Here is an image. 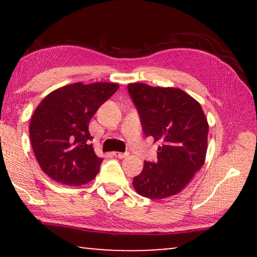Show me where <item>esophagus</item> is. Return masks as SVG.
<instances>
[{"label":"esophagus","instance_id":"34e87169","mask_svg":"<svg viewBox=\"0 0 257 257\" xmlns=\"http://www.w3.org/2000/svg\"><path fill=\"white\" fill-rule=\"evenodd\" d=\"M113 156L115 158H119V159H122V158H125L127 156V153H121V152H113Z\"/></svg>","mask_w":257,"mask_h":257}]
</instances>
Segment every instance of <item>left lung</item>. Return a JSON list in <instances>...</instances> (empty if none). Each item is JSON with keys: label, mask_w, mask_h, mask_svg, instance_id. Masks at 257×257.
I'll return each mask as SVG.
<instances>
[{"label": "left lung", "mask_w": 257, "mask_h": 257, "mask_svg": "<svg viewBox=\"0 0 257 257\" xmlns=\"http://www.w3.org/2000/svg\"><path fill=\"white\" fill-rule=\"evenodd\" d=\"M127 89L144 133L160 143L158 161L144 163L142 173L133 178V187L153 200L179 194L206 160L209 125L201 105L179 87L131 83Z\"/></svg>", "instance_id": "left-lung-1"}]
</instances>
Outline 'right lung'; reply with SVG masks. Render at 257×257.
Returning a JSON list of instances; mask_svg holds the SVG:
<instances>
[{
	"instance_id": "add662e5",
	"label": "right lung",
	"mask_w": 257,
	"mask_h": 257,
	"mask_svg": "<svg viewBox=\"0 0 257 257\" xmlns=\"http://www.w3.org/2000/svg\"><path fill=\"white\" fill-rule=\"evenodd\" d=\"M119 84L82 82L58 87L38 104L30 120V140L37 163L59 184L80 186L93 180L103 158L94 152L89 122Z\"/></svg>"
}]
</instances>
